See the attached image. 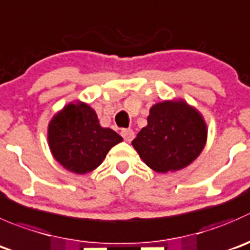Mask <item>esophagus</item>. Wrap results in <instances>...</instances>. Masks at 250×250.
Returning <instances> with one entry per match:
<instances>
[{"label":"esophagus","mask_w":250,"mask_h":250,"mask_svg":"<svg viewBox=\"0 0 250 250\" xmlns=\"http://www.w3.org/2000/svg\"><path fill=\"white\" fill-rule=\"evenodd\" d=\"M121 135H122L125 142H132L133 138H134V132L132 129H122Z\"/></svg>","instance_id":"1"}]
</instances>
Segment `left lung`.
<instances>
[{
  "instance_id": "obj_1",
  "label": "left lung",
  "mask_w": 250,
  "mask_h": 250,
  "mask_svg": "<svg viewBox=\"0 0 250 250\" xmlns=\"http://www.w3.org/2000/svg\"><path fill=\"white\" fill-rule=\"evenodd\" d=\"M208 127L202 113L182 100H166L150 108L147 125L132 142L151 169L167 173L192 164L204 149Z\"/></svg>"
}]
</instances>
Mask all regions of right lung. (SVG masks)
<instances>
[{"label":"right lung","mask_w":250,"mask_h":250,"mask_svg":"<svg viewBox=\"0 0 250 250\" xmlns=\"http://www.w3.org/2000/svg\"><path fill=\"white\" fill-rule=\"evenodd\" d=\"M51 154L60 165L77 174L94 171L111 147L123 138L100 125L95 110L85 103H69L58 111L47 127Z\"/></svg>","instance_id":"1"}]
</instances>
